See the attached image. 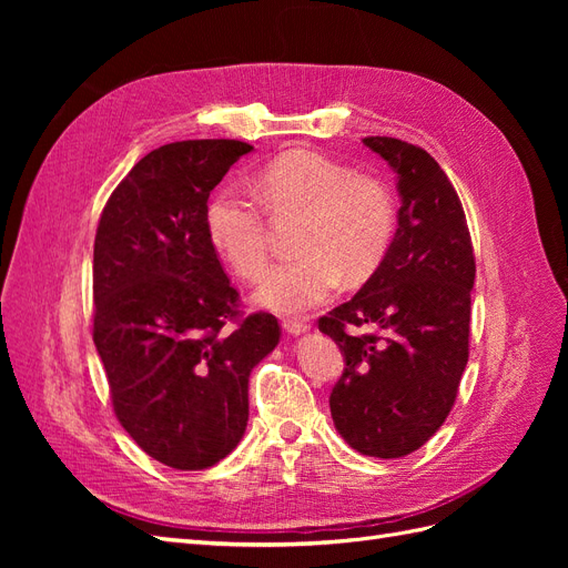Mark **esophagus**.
<instances>
[{"instance_id": "esophagus-1", "label": "esophagus", "mask_w": 568, "mask_h": 568, "mask_svg": "<svg viewBox=\"0 0 568 568\" xmlns=\"http://www.w3.org/2000/svg\"><path fill=\"white\" fill-rule=\"evenodd\" d=\"M282 326H284V332H286V334H294V336L305 334L307 329H311V324H307L305 320H291V317L282 320Z\"/></svg>"}]
</instances>
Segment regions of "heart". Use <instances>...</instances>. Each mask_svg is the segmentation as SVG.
<instances>
[{"label":"heart","instance_id":"heart-1","mask_svg":"<svg viewBox=\"0 0 568 568\" xmlns=\"http://www.w3.org/2000/svg\"><path fill=\"white\" fill-rule=\"evenodd\" d=\"M265 211L303 215L296 253L267 270L255 303L298 315L332 296L338 280L363 284L382 267L395 236V201L386 182L355 175L346 163L317 151H286L255 178ZM205 232L217 255L242 280L267 263V222L242 186H222L205 205Z\"/></svg>","mask_w":568,"mask_h":568}]
</instances>
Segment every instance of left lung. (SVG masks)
Returning a JSON list of instances; mask_svg holds the SVG:
<instances>
[{
	"instance_id": "obj_1",
	"label": "left lung",
	"mask_w": 568,
	"mask_h": 568,
	"mask_svg": "<svg viewBox=\"0 0 568 568\" xmlns=\"http://www.w3.org/2000/svg\"><path fill=\"white\" fill-rule=\"evenodd\" d=\"M398 173L400 211L390 251L320 332L346 357L332 388L336 432L369 457H405L443 426L469 359L471 234L462 201L422 146L365 136Z\"/></svg>"
}]
</instances>
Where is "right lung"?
I'll use <instances>...</instances> for the list:
<instances>
[{
  "label": "right lung",
  "mask_w": 568,
  "mask_h": 568,
  "mask_svg": "<svg viewBox=\"0 0 568 568\" xmlns=\"http://www.w3.org/2000/svg\"><path fill=\"white\" fill-rule=\"evenodd\" d=\"M248 151L236 140L153 149L113 189L94 236L92 338L113 412L149 457L182 471L236 448L251 369L282 334L274 315L239 311L205 232L211 192Z\"/></svg>",
  "instance_id": "1"
}]
</instances>
